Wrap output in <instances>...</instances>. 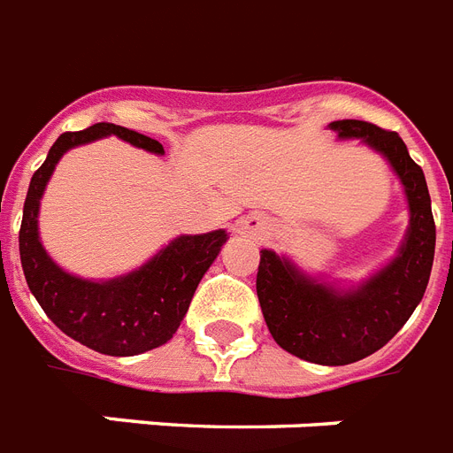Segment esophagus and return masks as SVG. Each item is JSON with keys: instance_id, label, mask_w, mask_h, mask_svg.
I'll return each instance as SVG.
<instances>
[{"instance_id": "1", "label": "esophagus", "mask_w": 453, "mask_h": 453, "mask_svg": "<svg viewBox=\"0 0 453 453\" xmlns=\"http://www.w3.org/2000/svg\"><path fill=\"white\" fill-rule=\"evenodd\" d=\"M236 229L238 234H243V236L257 238V236H262L264 231H266V222H264L259 215H248L238 219Z\"/></svg>"}]
</instances>
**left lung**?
Segmentation results:
<instances>
[{
  "label": "left lung",
  "instance_id": "1",
  "mask_svg": "<svg viewBox=\"0 0 453 453\" xmlns=\"http://www.w3.org/2000/svg\"><path fill=\"white\" fill-rule=\"evenodd\" d=\"M342 140L360 137L388 158L410 203V229L397 257L357 288L342 289L303 276L295 264L262 250L257 296L280 349L316 365H350L386 346L410 320L428 288L435 257V219L421 165L395 130L367 121H332Z\"/></svg>",
  "mask_w": 453,
  "mask_h": 453
}]
</instances>
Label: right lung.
I'll use <instances>...</instances> for the list:
<instances>
[{
  "instance_id": "add662e5",
  "label": "right lung",
  "mask_w": 453,
  "mask_h": 453,
  "mask_svg": "<svg viewBox=\"0 0 453 453\" xmlns=\"http://www.w3.org/2000/svg\"><path fill=\"white\" fill-rule=\"evenodd\" d=\"M107 135L164 154V144L124 126L96 124L79 133H63L32 175L18 243L25 280L43 313L74 342L121 357L158 349L173 339L201 278L229 236L222 229L180 236L144 266L111 280H83L60 269L39 241V201L65 151Z\"/></svg>"
}]
</instances>
